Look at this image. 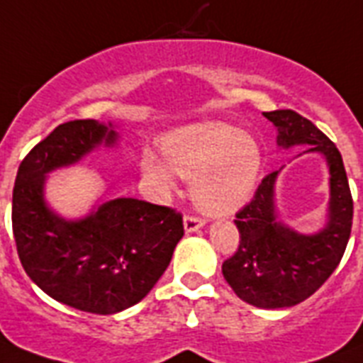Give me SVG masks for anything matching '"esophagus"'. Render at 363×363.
<instances>
[{"mask_svg":"<svg viewBox=\"0 0 363 363\" xmlns=\"http://www.w3.org/2000/svg\"><path fill=\"white\" fill-rule=\"evenodd\" d=\"M203 225H205V219L197 218V216H186L184 218V230L186 233H196Z\"/></svg>","mask_w":363,"mask_h":363,"instance_id":"1","label":"esophagus"}]
</instances>
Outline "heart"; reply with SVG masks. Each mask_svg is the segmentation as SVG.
<instances>
[{"label": "heart", "mask_w": 363, "mask_h": 363, "mask_svg": "<svg viewBox=\"0 0 363 363\" xmlns=\"http://www.w3.org/2000/svg\"><path fill=\"white\" fill-rule=\"evenodd\" d=\"M164 162L153 151L142 155L144 173L162 190L175 188V171L191 181V197L210 214H230L251 197L262 157L257 142L225 123L194 125L162 142Z\"/></svg>", "instance_id": "heart-1"}]
</instances>
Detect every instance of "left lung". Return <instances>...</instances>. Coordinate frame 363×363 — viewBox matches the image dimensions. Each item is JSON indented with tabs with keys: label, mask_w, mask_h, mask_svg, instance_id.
<instances>
[{
	"label": "left lung",
	"mask_w": 363,
	"mask_h": 363,
	"mask_svg": "<svg viewBox=\"0 0 363 363\" xmlns=\"http://www.w3.org/2000/svg\"><path fill=\"white\" fill-rule=\"evenodd\" d=\"M275 125L277 145H308L321 153L330 173L327 225L315 234L297 233L277 219L275 182L279 172L264 177L249 205L236 214L240 245L223 262V277L234 294L257 308H288L303 303L336 269L352 227V197L343 158L334 142L295 111L264 112Z\"/></svg>",
	"instance_id": "left-lung-1"
}]
</instances>
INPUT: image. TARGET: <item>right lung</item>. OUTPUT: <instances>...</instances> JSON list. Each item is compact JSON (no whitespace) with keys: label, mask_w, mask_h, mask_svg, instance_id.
<instances>
[{"label":"right lung","mask_w":363,"mask_h":363,"mask_svg":"<svg viewBox=\"0 0 363 363\" xmlns=\"http://www.w3.org/2000/svg\"><path fill=\"white\" fill-rule=\"evenodd\" d=\"M116 140L112 123L59 125L21 160L12 190V233L29 279L55 301L99 315L144 299L184 234L179 212L133 197L105 201L81 219H66L48 206V173Z\"/></svg>","instance_id":"right-lung-1"}]
</instances>
